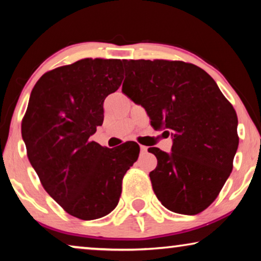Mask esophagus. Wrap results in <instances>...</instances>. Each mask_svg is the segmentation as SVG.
<instances>
[{"instance_id":"34e87169","label":"esophagus","mask_w":261,"mask_h":261,"mask_svg":"<svg viewBox=\"0 0 261 261\" xmlns=\"http://www.w3.org/2000/svg\"><path fill=\"white\" fill-rule=\"evenodd\" d=\"M140 152L144 154V153L147 152V147H146V146H140Z\"/></svg>"}]
</instances>
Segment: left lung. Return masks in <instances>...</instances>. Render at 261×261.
Returning <instances> with one entry per match:
<instances>
[{
	"label": "left lung",
	"instance_id": "left-lung-1",
	"mask_svg": "<svg viewBox=\"0 0 261 261\" xmlns=\"http://www.w3.org/2000/svg\"><path fill=\"white\" fill-rule=\"evenodd\" d=\"M123 66L122 91L144 107L154 129L172 138L170 153L148 148L158 160L149 172L153 191L171 212H203L233 170L239 146L233 106L194 64L140 59L123 60Z\"/></svg>",
	"mask_w": 261,
	"mask_h": 261
}]
</instances>
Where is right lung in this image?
<instances>
[{
  "instance_id": "right-lung-1",
  "label": "right lung",
  "mask_w": 261,
  "mask_h": 261,
  "mask_svg": "<svg viewBox=\"0 0 261 261\" xmlns=\"http://www.w3.org/2000/svg\"><path fill=\"white\" fill-rule=\"evenodd\" d=\"M120 59H82L42 74L31 92L21 134L47 194L70 215L90 221L115 209L139 145L107 148L89 139L103 102L122 83Z\"/></svg>"
}]
</instances>
